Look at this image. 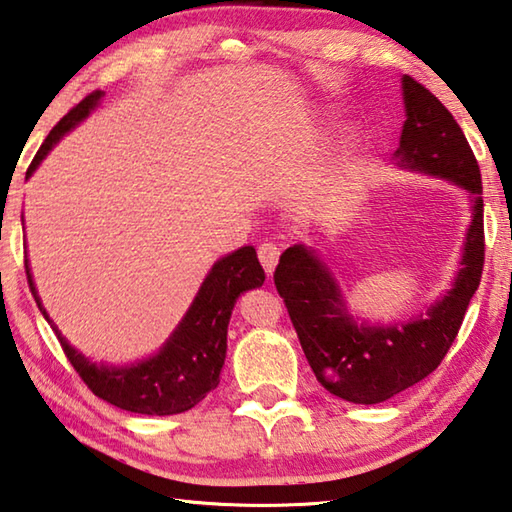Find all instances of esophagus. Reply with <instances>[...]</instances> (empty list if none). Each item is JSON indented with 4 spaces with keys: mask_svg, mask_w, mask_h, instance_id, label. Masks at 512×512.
I'll return each mask as SVG.
<instances>
[{
    "mask_svg": "<svg viewBox=\"0 0 512 512\" xmlns=\"http://www.w3.org/2000/svg\"><path fill=\"white\" fill-rule=\"evenodd\" d=\"M257 257L259 262H262L264 271L271 275L275 271L277 262H280V246L273 244V241H264V244H259L257 248Z\"/></svg>",
    "mask_w": 512,
    "mask_h": 512,
    "instance_id": "34e87169",
    "label": "esophagus"
}]
</instances>
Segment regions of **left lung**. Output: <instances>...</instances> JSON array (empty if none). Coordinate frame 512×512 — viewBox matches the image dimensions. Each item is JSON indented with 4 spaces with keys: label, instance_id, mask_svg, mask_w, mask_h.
I'll return each instance as SVG.
<instances>
[{
    "label": "left lung",
    "instance_id": "left-lung-1",
    "mask_svg": "<svg viewBox=\"0 0 512 512\" xmlns=\"http://www.w3.org/2000/svg\"><path fill=\"white\" fill-rule=\"evenodd\" d=\"M403 102L407 118L401 145L394 152L396 163L448 179L470 192L472 221L450 291L407 322L358 324L313 248H286L273 275L315 378L333 396L358 405L383 403L441 365L483 271L486 239L475 154L441 100L410 76H403Z\"/></svg>",
    "mask_w": 512,
    "mask_h": 512
}]
</instances>
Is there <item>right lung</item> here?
Instances as JSON below:
<instances>
[{
	"instance_id": "add662e5",
	"label": "right lung",
	"mask_w": 512,
	"mask_h": 512,
	"mask_svg": "<svg viewBox=\"0 0 512 512\" xmlns=\"http://www.w3.org/2000/svg\"><path fill=\"white\" fill-rule=\"evenodd\" d=\"M102 96H105L102 91L89 94L51 129L29 165L26 176H31L37 170V165L44 161V156L53 150V145L64 134H69L80 120L89 116V111L98 105ZM24 268L37 309L42 311L46 322L53 327L64 349V356L69 358L73 369L85 380V385L102 401L116 405L120 410L147 416L188 412L219 385V374L226 360V336L232 306H235L241 293L262 286L266 280L264 268L259 264L253 246H244L235 253L221 257L210 268L185 318L156 356L127 367H109L96 365V362H91L69 345L67 338L51 322L40 297H37L29 259H24Z\"/></svg>"
}]
</instances>
